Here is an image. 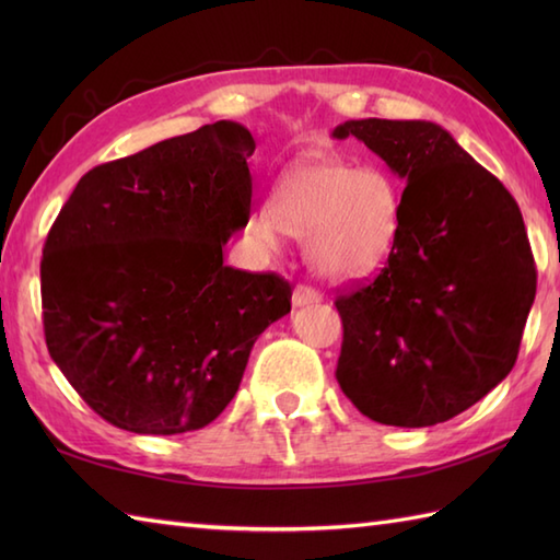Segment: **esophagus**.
Here are the masks:
<instances>
[{
    "instance_id": "34e87169",
    "label": "esophagus",
    "mask_w": 560,
    "mask_h": 560,
    "mask_svg": "<svg viewBox=\"0 0 560 560\" xmlns=\"http://www.w3.org/2000/svg\"><path fill=\"white\" fill-rule=\"evenodd\" d=\"M317 303H323V293L311 289V287H303V283H301V287H295V291H293V305L295 307L317 305Z\"/></svg>"
}]
</instances>
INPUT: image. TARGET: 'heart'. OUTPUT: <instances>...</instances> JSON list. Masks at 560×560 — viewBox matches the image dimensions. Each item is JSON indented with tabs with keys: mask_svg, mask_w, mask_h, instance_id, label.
I'll return each mask as SVG.
<instances>
[{
	"mask_svg": "<svg viewBox=\"0 0 560 560\" xmlns=\"http://www.w3.org/2000/svg\"><path fill=\"white\" fill-rule=\"evenodd\" d=\"M255 231L267 243L279 229L307 243L313 269L329 281H351L377 269L399 231V192L377 165L311 161L283 173Z\"/></svg>",
	"mask_w": 560,
	"mask_h": 560,
	"instance_id": "b5f03b06",
	"label": "heart"
}]
</instances>
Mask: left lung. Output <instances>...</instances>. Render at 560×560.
Here are the masks:
<instances>
[{"instance_id":"obj_1","label":"left lung","mask_w":560,"mask_h":560,"mask_svg":"<svg viewBox=\"0 0 560 560\" xmlns=\"http://www.w3.org/2000/svg\"><path fill=\"white\" fill-rule=\"evenodd\" d=\"M404 180L385 269L337 299V383L385 425L423 428L469 409L513 371L537 293L525 221L501 180L425 120H349Z\"/></svg>"}]
</instances>
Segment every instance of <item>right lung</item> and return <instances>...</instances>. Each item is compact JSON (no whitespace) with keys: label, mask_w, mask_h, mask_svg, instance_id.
Wrapping results in <instances>:
<instances>
[{"label":"right lung","mask_w":560,"mask_h":560,"mask_svg":"<svg viewBox=\"0 0 560 560\" xmlns=\"http://www.w3.org/2000/svg\"><path fill=\"white\" fill-rule=\"evenodd\" d=\"M255 139L221 120L81 177L47 235L43 325L52 361L125 431H197L229 407L291 283L223 265L247 225Z\"/></svg>","instance_id":"1"}]
</instances>
